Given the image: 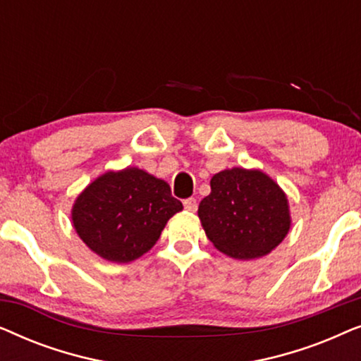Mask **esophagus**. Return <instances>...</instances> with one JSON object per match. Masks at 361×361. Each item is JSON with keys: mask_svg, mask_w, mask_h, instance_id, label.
Instances as JSON below:
<instances>
[{"mask_svg": "<svg viewBox=\"0 0 361 361\" xmlns=\"http://www.w3.org/2000/svg\"><path fill=\"white\" fill-rule=\"evenodd\" d=\"M184 209L187 212H190V214H194V212H197V200L195 199H187L184 202Z\"/></svg>", "mask_w": 361, "mask_h": 361, "instance_id": "obj_1", "label": "esophagus"}]
</instances>
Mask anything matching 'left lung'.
<instances>
[{"label": "left lung", "instance_id": "8db88e82", "mask_svg": "<svg viewBox=\"0 0 361 361\" xmlns=\"http://www.w3.org/2000/svg\"><path fill=\"white\" fill-rule=\"evenodd\" d=\"M210 189L197 214L207 238L224 255L241 261L261 258L289 233L288 195L263 171H220L212 177Z\"/></svg>", "mask_w": 361, "mask_h": 361}]
</instances>
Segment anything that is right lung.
Listing matches in <instances>:
<instances>
[{"instance_id":"add662e5","label":"right lung","mask_w":361,"mask_h":361,"mask_svg":"<svg viewBox=\"0 0 361 361\" xmlns=\"http://www.w3.org/2000/svg\"><path fill=\"white\" fill-rule=\"evenodd\" d=\"M182 209L166 180L130 166L90 182L73 202L71 219L93 253L111 263H130L156 245Z\"/></svg>"}]
</instances>
